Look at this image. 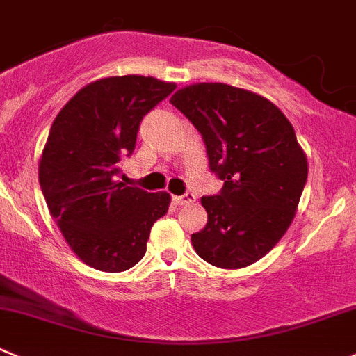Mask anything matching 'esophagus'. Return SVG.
<instances>
[{"label": "esophagus", "instance_id": "esophagus-1", "mask_svg": "<svg viewBox=\"0 0 356 356\" xmlns=\"http://www.w3.org/2000/svg\"><path fill=\"white\" fill-rule=\"evenodd\" d=\"M195 200H196L195 193H191V191L184 193V195H181V196H172V202H174L175 205H189V203H193Z\"/></svg>", "mask_w": 356, "mask_h": 356}]
</instances>
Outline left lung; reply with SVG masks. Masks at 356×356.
I'll use <instances>...</instances> for the list:
<instances>
[{"instance_id": "obj_1", "label": "left lung", "mask_w": 356, "mask_h": 356, "mask_svg": "<svg viewBox=\"0 0 356 356\" xmlns=\"http://www.w3.org/2000/svg\"><path fill=\"white\" fill-rule=\"evenodd\" d=\"M170 102L202 134L224 182L202 198L209 219L191 234L196 254L224 270L254 264L289 229L308 179L294 127L268 99L224 83L189 85Z\"/></svg>"}]
</instances>
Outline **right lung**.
Returning a JSON list of instances; mask_svg holds the SVG:
<instances>
[{
    "mask_svg": "<svg viewBox=\"0 0 356 356\" xmlns=\"http://www.w3.org/2000/svg\"><path fill=\"white\" fill-rule=\"evenodd\" d=\"M175 90L151 76L97 79L60 109L40 160V186L69 247L95 270L120 273L146 254L170 195L116 181L144 116Z\"/></svg>",
    "mask_w": 356,
    "mask_h": 356,
    "instance_id": "1",
    "label": "right lung"
}]
</instances>
